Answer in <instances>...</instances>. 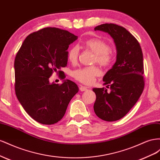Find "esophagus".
Listing matches in <instances>:
<instances>
[{
    "instance_id": "1",
    "label": "esophagus",
    "mask_w": 160,
    "mask_h": 160,
    "mask_svg": "<svg viewBox=\"0 0 160 160\" xmlns=\"http://www.w3.org/2000/svg\"><path fill=\"white\" fill-rule=\"evenodd\" d=\"M87 90H88V88L86 87V86H80V90L82 91H82H86Z\"/></svg>"
}]
</instances>
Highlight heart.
I'll use <instances>...</instances> for the list:
<instances>
[{
  "instance_id": "obj_1",
  "label": "heart",
  "mask_w": 160,
  "mask_h": 160,
  "mask_svg": "<svg viewBox=\"0 0 160 160\" xmlns=\"http://www.w3.org/2000/svg\"><path fill=\"white\" fill-rule=\"evenodd\" d=\"M84 47L94 53L93 62H97L103 67L108 66L113 62L114 53L109 45L99 38H91L84 42ZM79 48L74 45L68 51V59L72 64L77 63L79 57ZM100 70L98 66H92L78 68L72 72L75 80L85 84H92L95 78L100 75Z\"/></svg>"
}]
</instances>
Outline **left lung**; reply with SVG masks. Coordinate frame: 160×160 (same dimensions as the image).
I'll return each instance as SVG.
<instances>
[{
  "instance_id": "8db88e82",
  "label": "left lung",
  "mask_w": 160,
  "mask_h": 160,
  "mask_svg": "<svg viewBox=\"0 0 160 160\" xmlns=\"http://www.w3.org/2000/svg\"><path fill=\"white\" fill-rule=\"evenodd\" d=\"M95 31L106 32L112 38L117 49V60L104 76L106 88H93L97 98L96 115L106 121H115L125 116L143 92V53L138 41L124 27L113 23L96 27Z\"/></svg>"
}]
</instances>
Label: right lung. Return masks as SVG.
<instances>
[{"label":"right lung","instance_id":"right-lung-1","mask_svg":"<svg viewBox=\"0 0 160 160\" xmlns=\"http://www.w3.org/2000/svg\"><path fill=\"white\" fill-rule=\"evenodd\" d=\"M78 36L56 27H46L29 35L15 57V93L27 113L43 125H52L64 116L68 104L78 92L76 83L64 80L50 83L55 72L68 63L67 49Z\"/></svg>","mask_w":160,"mask_h":160}]
</instances>
